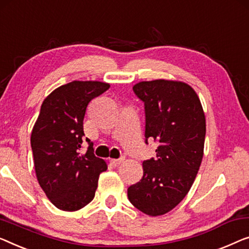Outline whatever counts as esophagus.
<instances>
[{"label":"esophagus","instance_id":"esophagus-1","mask_svg":"<svg viewBox=\"0 0 249 249\" xmlns=\"http://www.w3.org/2000/svg\"><path fill=\"white\" fill-rule=\"evenodd\" d=\"M122 163V160H110V164L112 165V166H119V165H120Z\"/></svg>","mask_w":249,"mask_h":249}]
</instances>
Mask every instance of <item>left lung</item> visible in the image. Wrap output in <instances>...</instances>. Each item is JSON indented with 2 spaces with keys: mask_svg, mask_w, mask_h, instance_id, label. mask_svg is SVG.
<instances>
[{
  "mask_svg": "<svg viewBox=\"0 0 249 249\" xmlns=\"http://www.w3.org/2000/svg\"><path fill=\"white\" fill-rule=\"evenodd\" d=\"M145 106V142H157L156 158L143 160L142 178L128 187V199L143 213H167L184 199L203 157L205 117L186 83L155 80L132 88Z\"/></svg>",
  "mask_w": 249,
  "mask_h": 249,
  "instance_id": "8db88e82",
  "label": "left lung"
}]
</instances>
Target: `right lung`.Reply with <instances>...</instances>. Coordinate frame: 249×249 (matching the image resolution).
Instances as JSON below:
<instances>
[{"instance_id":"add662e5","label":"right lung","mask_w":249,"mask_h":249,"mask_svg":"<svg viewBox=\"0 0 249 249\" xmlns=\"http://www.w3.org/2000/svg\"><path fill=\"white\" fill-rule=\"evenodd\" d=\"M96 81H73L59 86L44 100L31 132V148L39 185L56 208L80 210L95 196L106 161L88 150L81 153L83 120L88 104L109 89Z\"/></svg>"}]
</instances>
